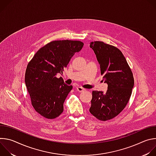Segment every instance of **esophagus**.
I'll return each mask as SVG.
<instances>
[{
    "mask_svg": "<svg viewBox=\"0 0 156 156\" xmlns=\"http://www.w3.org/2000/svg\"><path fill=\"white\" fill-rule=\"evenodd\" d=\"M76 90H77V91H78V92H80V93H81V92H83V91H84V90H85V89H84V88H83V87H76Z\"/></svg>",
    "mask_w": 156,
    "mask_h": 156,
    "instance_id": "1",
    "label": "esophagus"
}]
</instances>
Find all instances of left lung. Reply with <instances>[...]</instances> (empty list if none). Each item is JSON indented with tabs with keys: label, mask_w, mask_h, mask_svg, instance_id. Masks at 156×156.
Wrapping results in <instances>:
<instances>
[{
	"label": "left lung",
	"mask_w": 156,
	"mask_h": 156,
	"mask_svg": "<svg viewBox=\"0 0 156 156\" xmlns=\"http://www.w3.org/2000/svg\"><path fill=\"white\" fill-rule=\"evenodd\" d=\"M100 65L101 74L108 84L105 93L93 91L90 113L101 121L117 116L126 107L132 93L134 78L126 58L116 47L102 41L90 43Z\"/></svg>",
	"instance_id": "left-lung-1"
}]
</instances>
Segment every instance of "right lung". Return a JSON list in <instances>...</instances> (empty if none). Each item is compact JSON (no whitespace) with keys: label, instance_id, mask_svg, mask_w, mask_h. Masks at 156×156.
<instances>
[{"label":"right lung","instance_id":"right-lung-1","mask_svg":"<svg viewBox=\"0 0 156 156\" xmlns=\"http://www.w3.org/2000/svg\"><path fill=\"white\" fill-rule=\"evenodd\" d=\"M83 45L80 41H53L39 49L28 63L25 80L31 104L46 119H55L63 112L64 101L73 86L56 76L62 73Z\"/></svg>","mask_w":156,"mask_h":156}]
</instances>
